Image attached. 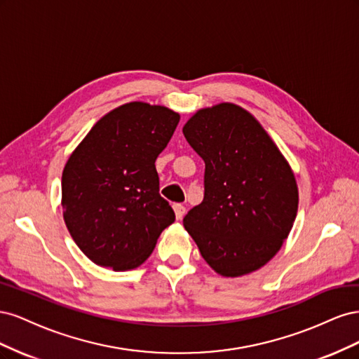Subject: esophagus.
<instances>
[{"instance_id": "esophagus-1", "label": "esophagus", "mask_w": 359, "mask_h": 359, "mask_svg": "<svg viewBox=\"0 0 359 359\" xmlns=\"http://www.w3.org/2000/svg\"><path fill=\"white\" fill-rule=\"evenodd\" d=\"M173 211H175L177 220H181L182 217H184V214H186V208H184V205H181V203L173 205Z\"/></svg>"}]
</instances>
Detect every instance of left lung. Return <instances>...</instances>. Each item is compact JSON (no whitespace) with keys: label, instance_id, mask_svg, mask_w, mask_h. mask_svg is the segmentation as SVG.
<instances>
[{"label":"left lung","instance_id":"left-lung-1","mask_svg":"<svg viewBox=\"0 0 359 359\" xmlns=\"http://www.w3.org/2000/svg\"><path fill=\"white\" fill-rule=\"evenodd\" d=\"M182 133L205 161V196L182 224L223 277L266 265L298 212L293 170L257 119L235 103L203 107Z\"/></svg>","mask_w":359,"mask_h":359}]
</instances>
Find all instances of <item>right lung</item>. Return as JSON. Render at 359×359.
I'll return each instance as SVG.
<instances>
[{
	"label": "right lung",
	"instance_id": "add662e5",
	"mask_svg": "<svg viewBox=\"0 0 359 359\" xmlns=\"http://www.w3.org/2000/svg\"><path fill=\"white\" fill-rule=\"evenodd\" d=\"M178 123L180 114L166 106L130 102L103 115L70 154L61 178L62 217L95 265L140 266L175 222L158 193L154 163Z\"/></svg>",
	"mask_w": 359,
	"mask_h": 359
}]
</instances>
